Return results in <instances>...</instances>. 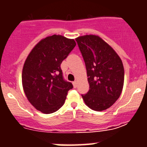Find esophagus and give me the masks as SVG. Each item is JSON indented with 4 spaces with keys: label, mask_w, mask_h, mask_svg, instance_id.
<instances>
[{
    "label": "esophagus",
    "mask_w": 147,
    "mask_h": 147,
    "mask_svg": "<svg viewBox=\"0 0 147 147\" xmlns=\"http://www.w3.org/2000/svg\"><path fill=\"white\" fill-rule=\"evenodd\" d=\"M72 84H73L74 87H75V88H76L77 86H78V82H77V81H75V82H72Z\"/></svg>",
    "instance_id": "obj_1"
}]
</instances>
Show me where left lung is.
<instances>
[{
  "label": "left lung",
  "instance_id": "left-lung-1",
  "mask_svg": "<svg viewBox=\"0 0 147 147\" xmlns=\"http://www.w3.org/2000/svg\"><path fill=\"white\" fill-rule=\"evenodd\" d=\"M85 63L89 90L82 94L86 106L102 111L110 108L120 97L124 84V67L116 52L96 35L76 38Z\"/></svg>",
  "mask_w": 147,
  "mask_h": 147
}]
</instances>
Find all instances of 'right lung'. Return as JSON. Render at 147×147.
Listing matches in <instances>:
<instances>
[{
    "label": "right lung",
    "instance_id": "1",
    "mask_svg": "<svg viewBox=\"0 0 147 147\" xmlns=\"http://www.w3.org/2000/svg\"><path fill=\"white\" fill-rule=\"evenodd\" d=\"M75 46L74 39L54 34L41 40L29 53L22 81L27 99L36 110L52 113L64 104L73 86L63 78L61 65Z\"/></svg>",
    "mask_w": 147,
    "mask_h": 147
}]
</instances>
